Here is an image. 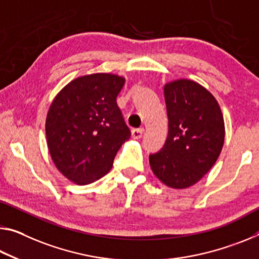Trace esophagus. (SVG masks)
Listing matches in <instances>:
<instances>
[{
	"instance_id": "esophagus-1",
	"label": "esophagus",
	"mask_w": 259,
	"mask_h": 259,
	"mask_svg": "<svg viewBox=\"0 0 259 259\" xmlns=\"http://www.w3.org/2000/svg\"><path fill=\"white\" fill-rule=\"evenodd\" d=\"M143 134H144V129L143 128H137V129L131 130V135H133V138H135V139L142 138Z\"/></svg>"
}]
</instances>
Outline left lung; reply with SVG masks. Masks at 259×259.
Returning a JSON list of instances; mask_svg holds the SVG:
<instances>
[{
	"label": "left lung",
	"mask_w": 259,
	"mask_h": 259,
	"mask_svg": "<svg viewBox=\"0 0 259 259\" xmlns=\"http://www.w3.org/2000/svg\"><path fill=\"white\" fill-rule=\"evenodd\" d=\"M168 136L158 153L150 154L154 175L166 186L184 189L211 169L224 146L225 123L215 98L194 80L165 85Z\"/></svg>",
	"instance_id": "left-lung-1"
}]
</instances>
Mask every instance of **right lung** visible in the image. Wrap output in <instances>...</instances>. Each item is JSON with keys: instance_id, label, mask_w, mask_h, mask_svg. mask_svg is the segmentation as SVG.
I'll list each match as a JSON object with an SVG mask.
<instances>
[{"instance_id": "obj_1", "label": "right lung", "mask_w": 259, "mask_h": 259, "mask_svg": "<svg viewBox=\"0 0 259 259\" xmlns=\"http://www.w3.org/2000/svg\"><path fill=\"white\" fill-rule=\"evenodd\" d=\"M124 81L112 73L81 76L52 102L46 118L48 150L57 169L73 183L84 186L107 174L130 138L116 102Z\"/></svg>"}]
</instances>
